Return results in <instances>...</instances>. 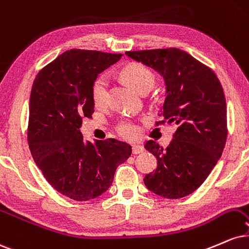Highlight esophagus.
Returning a JSON list of instances; mask_svg holds the SVG:
<instances>
[{"instance_id": "1", "label": "esophagus", "mask_w": 249, "mask_h": 249, "mask_svg": "<svg viewBox=\"0 0 249 249\" xmlns=\"http://www.w3.org/2000/svg\"><path fill=\"white\" fill-rule=\"evenodd\" d=\"M143 150H144V148L142 147V145H139V144H134L133 145V154H141L143 153Z\"/></svg>"}]
</instances>
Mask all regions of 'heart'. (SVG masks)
Returning a JSON list of instances; mask_svg holds the SVG:
<instances>
[{
    "label": "heart",
    "mask_w": 249,
    "mask_h": 249,
    "mask_svg": "<svg viewBox=\"0 0 249 249\" xmlns=\"http://www.w3.org/2000/svg\"><path fill=\"white\" fill-rule=\"evenodd\" d=\"M122 78L139 93H148L155 85V74L150 69L141 64H130L125 66L121 72ZM108 78L101 74L95 79L92 86V99L96 107H104L107 104ZM118 131L124 139L133 140L139 136V127L133 122H122L119 124Z\"/></svg>",
    "instance_id": "heart-1"
}]
</instances>
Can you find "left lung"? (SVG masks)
<instances>
[{
    "mask_svg": "<svg viewBox=\"0 0 249 249\" xmlns=\"http://www.w3.org/2000/svg\"><path fill=\"white\" fill-rule=\"evenodd\" d=\"M125 54L164 79L165 100L160 116L177 127L166 149L155 141L145 143L157 160L156 170L143 179L145 186L169 199L191 195L217 164L226 143V99L220 81L211 69L176 48Z\"/></svg>",
    "mask_w": 249,
    "mask_h": 249,
    "instance_id": "obj_1",
    "label": "left lung"
}]
</instances>
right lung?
I'll list each match as a JSON object with an SVG mask.
<instances>
[{
  "label": "right lung",
  "mask_w": 249,
  "mask_h": 249,
  "mask_svg": "<svg viewBox=\"0 0 249 249\" xmlns=\"http://www.w3.org/2000/svg\"><path fill=\"white\" fill-rule=\"evenodd\" d=\"M121 54L70 50L37 74L29 102L28 141L44 177L61 195L86 201L112 185L118 165L129 159L130 144L118 140L85 141L84 118L94 112L92 86Z\"/></svg>",
  "instance_id": "add662e5"
}]
</instances>
